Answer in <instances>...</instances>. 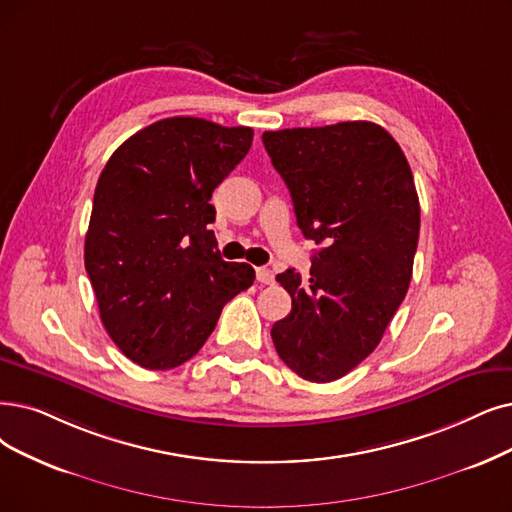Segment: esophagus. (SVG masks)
Listing matches in <instances>:
<instances>
[{
    "instance_id": "esophagus-1",
    "label": "esophagus",
    "mask_w": 512,
    "mask_h": 512,
    "mask_svg": "<svg viewBox=\"0 0 512 512\" xmlns=\"http://www.w3.org/2000/svg\"><path fill=\"white\" fill-rule=\"evenodd\" d=\"M256 279L260 283H264V285H271V283H275V273L271 269H267V267H258L256 269Z\"/></svg>"
}]
</instances>
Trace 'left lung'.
<instances>
[{
    "label": "left lung",
    "instance_id": "obj_1",
    "mask_svg": "<svg viewBox=\"0 0 512 512\" xmlns=\"http://www.w3.org/2000/svg\"><path fill=\"white\" fill-rule=\"evenodd\" d=\"M296 222L321 248L311 277L277 275L292 311L271 327L300 378L332 382L370 355L410 288L420 203L401 147L372 121L262 134Z\"/></svg>",
    "mask_w": 512,
    "mask_h": 512
}]
</instances>
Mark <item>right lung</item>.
Segmentation results:
<instances>
[{
    "instance_id": "right-lung-1",
    "label": "right lung",
    "mask_w": 512,
    "mask_h": 512,
    "mask_svg": "<svg viewBox=\"0 0 512 512\" xmlns=\"http://www.w3.org/2000/svg\"><path fill=\"white\" fill-rule=\"evenodd\" d=\"M252 128L168 117L130 136L94 191L84 260L102 325L128 359L172 370L201 349L250 264L218 252L214 189L252 147Z\"/></svg>"
}]
</instances>
